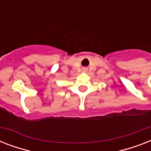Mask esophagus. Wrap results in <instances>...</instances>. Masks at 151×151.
I'll use <instances>...</instances> for the list:
<instances>
[{
    "label": "esophagus",
    "mask_w": 151,
    "mask_h": 151,
    "mask_svg": "<svg viewBox=\"0 0 151 151\" xmlns=\"http://www.w3.org/2000/svg\"><path fill=\"white\" fill-rule=\"evenodd\" d=\"M83 71H86V69H84V70H83Z\"/></svg>",
    "instance_id": "34e87169"
}]
</instances>
